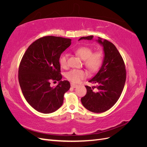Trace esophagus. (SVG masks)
<instances>
[{"label": "esophagus", "mask_w": 147, "mask_h": 147, "mask_svg": "<svg viewBox=\"0 0 147 147\" xmlns=\"http://www.w3.org/2000/svg\"><path fill=\"white\" fill-rule=\"evenodd\" d=\"M70 85H71V87H72V88H75L78 86L77 84H74V83H71V84H70Z\"/></svg>", "instance_id": "esophagus-1"}]
</instances>
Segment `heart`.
<instances>
[{"instance_id": "heart-1", "label": "heart", "mask_w": 147, "mask_h": 147, "mask_svg": "<svg viewBox=\"0 0 147 147\" xmlns=\"http://www.w3.org/2000/svg\"><path fill=\"white\" fill-rule=\"evenodd\" d=\"M75 53L82 60L84 61V65L90 72H95L102 65L103 57L99 51L93 53L92 49L88 47H80L75 50ZM67 55H63L59 59L61 66L63 68L67 67ZM65 77L73 83H79L82 80L87 77V74L83 70L72 69L65 74Z\"/></svg>"}]
</instances>
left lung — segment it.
Wrapping results in <instances>:
<instances>
[{
  "label": "left lung",
  "mask_w": 147,
  "mask_h": 147,
  "mask_svg": "<svg viewBox=\"0 0 147 147\" xmlns=\"http://www.w3.org/2000/svg\"><path fill=\"white\" fill-rule=\"evenodd\" d=\"M93 35L79 39L91 40ZM103 47L104 61L99 72L89 82L96 86H85L86 94L81 99L83 105L94 113L106 112L115 104L121 96L125 84L126 72L124 61L112 43L98 37L96 40ZM96 88V92L93 91Z\"/></svg>",
  "instance_id": "obj_1"
}]
</instances>
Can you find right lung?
I'll list each match as a JSON object with an SVG mask.
<instances>
[{"label":"right lung","mask_w":147,"mask_h":147,"mask_svg":"<svg viewBox=\"0 0 147 147\" xmlns=\"http://www.w3.org/2000/svg\"><path fill=\"white\" fill-rule=\"evenodd\" d=\"M71 45V39L45 36L37 39L28 47L19 67L18 80L22 92L29 105L43 113H51L63 104L64 95L70 84L61 81L59 58ZM51 80L59 81L55 88Z\"/></svg>","instance_id":"1"}]
</instances>
